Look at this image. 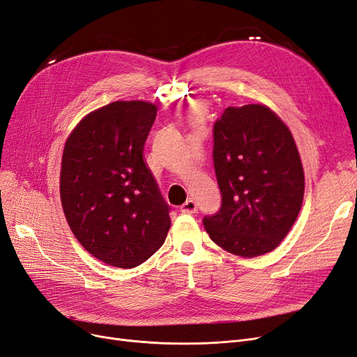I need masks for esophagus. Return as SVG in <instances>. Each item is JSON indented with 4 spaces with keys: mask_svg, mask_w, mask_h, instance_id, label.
<instances>
[{
    "mask_svg": "<svg viewBox=\"0 0 357 357\" xmlns=\"http://www.w3.org/2000/svg\"><path fill=\"white\" fill-rule=\"evenodd\" d=\"M181 212L182 213H195L197 212V203L194 202V200H187L185 203H183L182 206H181Z\"/></svg>",
    "mask_w": 357,
    "mask_h": 357,
    "instance_id": "obj_1",
    "label": "esophagus"
}]
</instances>
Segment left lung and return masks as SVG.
I'll list each match as a JSON object with an SVG mask.
<instances>
[{
	"instance_id": "8db88e82",
	"label": "left lung",
	"mask_w": 357,
	"mask_h": 357,
	"mask_svg": "<svg viewBox=\"0 0 357 357\" xmlns=\"http://www.w3.org/2000/svg\"><path fill=\"white\" fill-rule=\"evenodd\" d=\"M222 206L203 219L212 241L256 257L285 238L300 213L305 172L291 132L269 107H228L213 126Z\"/></svg>"
}]
</instances>
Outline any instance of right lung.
I'll return each instance as SVG.
<instances>
[{
  "label": "right lung",
  "instance_id": "obj_1",
  "mask_svg": "<svg viewBox=\"0 0 357 357\" xmlns=\"http://www.w3.org/2000/svg\"><path fill=\"white\" fill-rule=\"evenodd\" d=\"M155 114L151 102L114 101L86 114L64 144V216L76 240L105 265H141L169 232L170 207L142 155Z\"/></svg>",
  "mask_w": 357,
  "mask_h": 357
}]
</instances>
